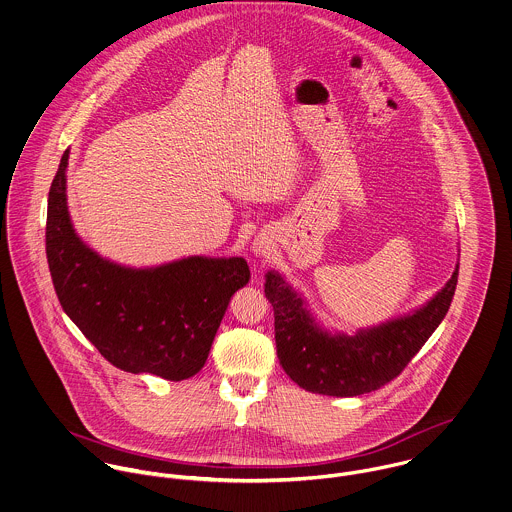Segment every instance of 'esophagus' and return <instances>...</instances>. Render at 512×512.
Here are the masks:
<instances>
[{
    "label": "esophagus",
    "instance_id": "obj_1",
    "mask_svg": "<svg viewBox=\"0 0 512 512\" xmlns=\"http://www.w3.org/2000/svg\"><path fill=\"white\" fill-rule=\"evenodd\" d=\"M253 253H255V255H259V257H267V253H269V245H267L265 241H255V243H253Z\"/></svg>",
    "mask_w": 512,
    "mask_h": 512
}]
</instances>
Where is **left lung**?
Masks as SVG:
<instances>
[{"label":"left lung","mask_w":512,"mask_h":512,"mask_svg":"<svg viewBox=\"0 0 512 512\" xmlns=\"http://www.w3.org/2000/svg\"><path fill=\"white\" fill-rule=\"evenodd\" d=\"M459 265L447 285L413 314L354 336L322 330L279 273H267L265 297L275 310L277 356L287 376L322 396L352 398L398 378L451 307Z\"/></svg>","instance_id":"left-lung-1"}]
</instances>
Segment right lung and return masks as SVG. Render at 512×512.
<instances>
[{
    "label": "right lung",
    "mask_w": 512,
    "mask_h": 512,
    "mask_svg": "<svg viewBox=\"0 0 512 512\" xmlns=\"http://www.w3.org/2000/svg\"><path fill=\"white\" fill-rule=\"evenodd\" d=\"M65 150L47 202L45 249L63 310L104 358L132 374L180 382L204 368L235 291L247 285L243 257H188L154 269L120 267L89 249L67 209Z\"/></svg>",
    "instance_id": "add662e5"
}]
</instances>
